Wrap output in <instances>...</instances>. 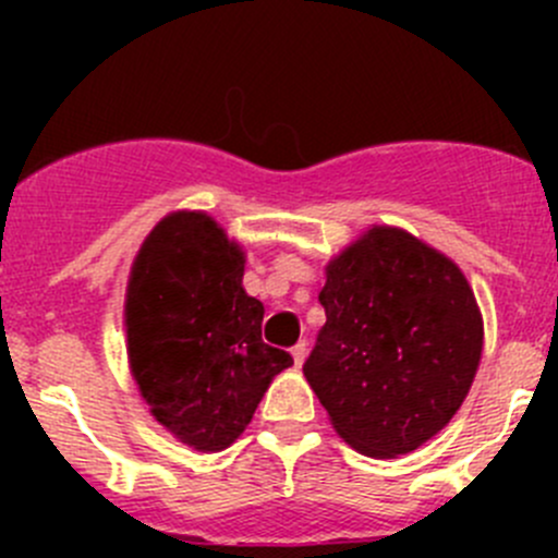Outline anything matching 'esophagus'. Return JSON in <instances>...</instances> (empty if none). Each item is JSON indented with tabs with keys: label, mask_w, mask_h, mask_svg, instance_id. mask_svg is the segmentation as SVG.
Listing matches in <instances>:
<instances>
[{
	"label": "esophagus",
	"mask_w": 558,
	"mask_h": 558,
	"mask_svg": "<svg viewBox=\"0 0 558 558\" xmlns=\"http://www.w3.org/2000/svg\"><path fill=\"white\" fill-rule=\"evenodd\" d=\"M291 356H294L296 367H302V364H305V356H307V342L305 340L296 342V345L291 348Z\"/></svg>",
	"instance_id": "34e87169"
}]
</instances>
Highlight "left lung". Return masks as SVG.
Listing matches in <instances>:
<instances>
[{"instance_id":"obj_1","label":"left lung","mask_w":558,"mask_h":558,"mask_svg":"<svg viewBox=\"0 0 558 558\" xmlns=\"http://www.w3.org/2000/svg\"><path fill=\"white\" fill-rule=\"evenodd\" d=\"M326 324L305 378L337 435L397 459L461 408L483 353V315L459 264L399 227H373L326 264Z\"/></svg>"}]
</instances>
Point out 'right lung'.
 <instances>
[{"mask_svg": "<svg viewBox=\"0 0 558 558\" xmlns=\"http://www.w3.org/2000/svg\"><path fill=\"white\" fill-rule=\"evenodd\" d=\"M243 275V245L202 210L161 218L129 272L134 384L150 415L202 453L232 446L275 375L294 364L262 340L264 305L245 294Z\"/></svg>", "mask_w": 558, "mask_h": 558, "instance_id": "right-lung-1", "label": "right lung"}]
</instances>
